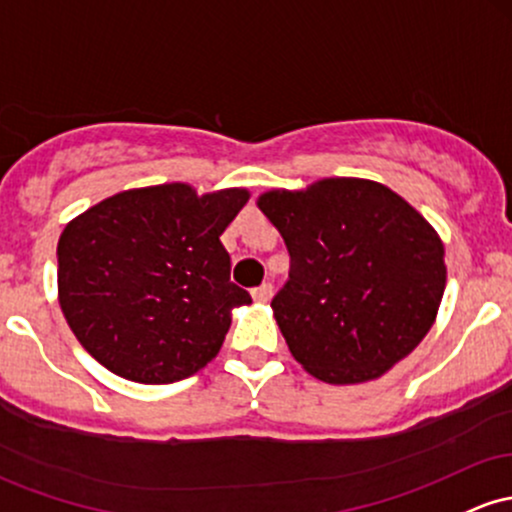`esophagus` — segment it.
<instances>
[{
    "label": "esophagus",
    "mask_w": 512,
    "mask_h": 512,
    "mask_svg": "<svg viewBox=\"0 0 512 512\" xmlns=\"http://www.w3.org/2000/svg\"><path fill=\"white\" fill-rule=\"evenodd\" d=\"M252 299H255L257 303H267L269 299H272V284L265 282V284L257 286V289H252Z\"/></svg>",
    "instance_id": "obj_1"
}]
</instances>
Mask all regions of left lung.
<instances>
[{
	"label": "left lung",
	"instance_id": "1",
	"mask_svg": "<svg viewBox=\"0 0 512 512\" xmlns=\"http://www.w3.org/2000/svg\"><path fill=\"white\" fill-rule=\"evenodd\" d=\"M257 206L282 233L289 282L272 299L296 362L328 384L379 379L428 335L445 294V245L384 184L318 179Z\"/></svg>",
	"mask_w": 512,
	"mask_h": 512
}]
</instances>
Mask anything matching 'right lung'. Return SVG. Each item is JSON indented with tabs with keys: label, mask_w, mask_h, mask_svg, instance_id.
Returning <instances> with one entry per match:
<instances>
[{
	"label": "right lung",
	"mask_w": 512,
	"mask_h": 512,
	"mask_svg": "<svg viewBox=\"0 0 512 512\" xmlns=\"http://www.w3.org/2000/svg\"><path fill=\"white\" fill-rule=\"evenodd\" d=\"M247 189L196 194L182 182L128 189L80 213L58 240V299L80 345L109 372L172 384L221 350L233 308L221 233Z\"/></svg>",
	"instance_id": "obj_1"
}]
</instances>
